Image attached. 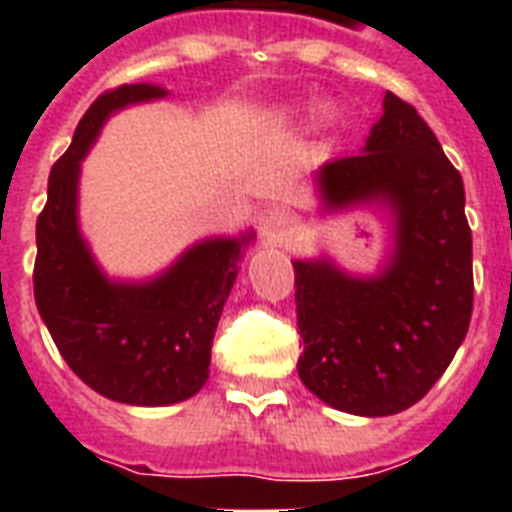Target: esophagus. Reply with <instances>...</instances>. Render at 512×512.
Masks as SVG:
<instances>
[{
	"mask_svg": "<svg viewBox=\"0 0 512 512\" xmlns=\"http://www.w3.org/2000/svg\"><path fill=\"white\" fill-rule=\"evenodd\" d=\"M257 225H260V233H263L265 241L284 244L295 231V215L284 204H268V207L257 212Z\"/></svg>",
	"mask_w": 512,
	"mask_h": 512,
	"instance_id": "1",
	"label": "esophagus"
}]
</instances>
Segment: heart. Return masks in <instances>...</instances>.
<instances>
[{
    "instance_id": "1",
    "label": "heart",
    "mask_w": 512,
    "mask_h": 512,
    "mask_svg": "<svg viewBox=\"0 0 512 512\" xmlns=\"http://www.w3.org/2000/svg\"><path fill=\"white\" fill-rule=\"evenodd\" d=\"M303 114H308V106H305V103H295V106L279 108V111L271 116V122L276 124V127H284V124H292V122H297V119H303ZM321 114L324 116L335 114L332 103H324V106H321Z\"/></svg>"
}]
</instances>
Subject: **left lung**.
<instances>
[{
  "label": "left lung",
  "mask_w": 512,
  "mask_h": 512,
  "mask_svg": "<svg viewBox=\"0 0 512 512\" xmlns=\"http://www.w3.org/2000/svg\"><path fill=\"white\" fill-rule=\"evenodd\" d=\"M313 191L319 217L377 209L390 236L369 273L327 252L292 260L297 374L340 412H404L436 385L470 327L473 236L460 172L422 116L385 92L358 156L321 164Z\"/></svg>",
  "instance_id": "8db88e82"
}]
</instances>
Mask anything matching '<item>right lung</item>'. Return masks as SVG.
Instances as JSON below:
<instances>
[{
  "mask_svg": "<svg viewBox=\"0 0 512 512\" xmlns=\"http://www.w3.org/2000/svg\"><path fill=\"white\" fill-rule=\"evenodd\" d=\"M162 84H124L100 95L47 183L36 220L34 297L60 356L95 393L130 406H170L196 396L209 350L255 228L204 236L146 279L108 276L79 223L82 162L114 114L164 100Z\"/></svg>",
  "mask_w": 512,
  "mask_h": 512,
  "instance_id": "right-lung-1",
  "label": "right lung"
}]
</instances>
